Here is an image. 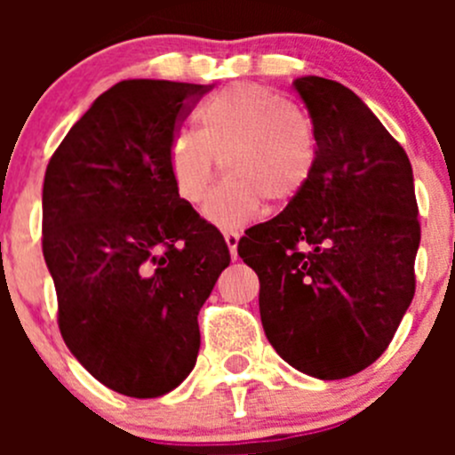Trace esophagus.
<instances>
[{"mask_svg": "<svg viewBox=\"0 0 455 455\" xmlns=\"http://www.w3.org/2000/svg\"><path fill=\"white\" fill-rule=\"evenodd\" d=\"M224 242H227L228 251H231V257L233 259H237V242H240V233H224Z\"/></svg>", "mask_w": 455, "mask_h": 455, "instance_id": "esophagus-1", "label": "esophagus"}]
</instances>
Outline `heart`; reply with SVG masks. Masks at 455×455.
Listing matches in <instances>:
<instances>
[{
  "mask_svg": "<svg viewBox=\"0 0 455 455\" xmlns=\"http://www.w3.org/2000/svg\"><path fill=\"white\" fill-rule=\"evenodd\" d=\"M319 163V140L308 114L261 85H233L198 109V130H180L169 145V172L178 196L204 204L215 227L235 231L253 222L266 202L283 209L304 194Z\"/></svg>",
  "mask_w": 455,
  "mask_h": 455,
  "instance_id": "1",
  "label": "heart"
}]
</instances>
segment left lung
<instances>
[{"mask_svg":"<svg viewBox=\"0 0 455 455\" xmlns=\"http://www.w3.org/2000/svg\"><path fill=\"white\" fill-rule=\"evenodd\" d=\"M292 87L319 163L304 194L237 253L259 277L261 325L277 355L315 379H347L383 355L414 299V173L355 92L321 76Z\"/></svg>","mask_w":455,"mask_h":455,"instance_id":"obj_1","label":"left lung"}]
</instances>
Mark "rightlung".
<instances>
[{
    "label": "right lung",
    "instance_id": "obj_1",
    "mask_svg": "<svg viewBox=\"0 0 455 455\" xmlns=\"http://www.w3.org/2000/svg\"><path fill=\"white\" fill-rule=\"evenodd\" d=\"M211 85L121 81L50 158L44 257L59 330L84 368L132 398L176 389L200 350L198 313L231 255L178 196L169 145Z\"/></svg>",
    "mask_w": 455,
    "mask_h": 455
}]
</instances>
